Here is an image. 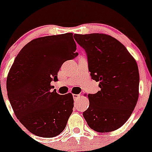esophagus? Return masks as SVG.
<instances>
[{
	"label": "esophagus",
	"mask_w": 152,
	"mask_h": 152,
	"mask_svg": "<svg viewBox=\"0 0 152 152\" xmlns=\"http://www.w3.org/2000/svg\"><path fill=\"white\" fill-rule=\"evenodd\" d=\"M72 96H73L74 100H76V99H78L80 97V95H73Z\"/></svg>",
	"instance_id": "1"
}]
</instances>
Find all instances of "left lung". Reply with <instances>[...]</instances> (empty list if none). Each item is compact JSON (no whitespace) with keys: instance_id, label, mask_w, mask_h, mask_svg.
I'll use <instances>...</instances> for the list:
<instances>
[{"instance_id":"obj_1","label":"left lung","mask_w":152,"mask_h":152,"mask_svg":"<svg viewBox=\"0 0 152 152\" xmlns=\"http://www.w3.org/2000/svg\"><path fill=\"white\" fill-rule=\"evenodd\" d=\"M73 37L85 50L91 76L101 88L88 94L90 104L83 118L98 132L118 129L129 118L139 97L137 62L123 44L110 35L94 33Z\"/></svg>"}]
</instances>
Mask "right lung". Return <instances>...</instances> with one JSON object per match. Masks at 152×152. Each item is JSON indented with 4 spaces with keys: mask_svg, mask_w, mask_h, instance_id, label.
Instances as JSON below:
<instances>
[{
    "mask_svg": "<svg viewBox=\"0 0 152 152\" xmlns=\"http://www.w3.org/2000/svg\"><path fill=\"white\" fill-rule=\"evenodd\" d=\"M72 33L34 39L20 51L7 78V91L16 118L39 137H56L73 108L72 94L52 91L62 64L78 56Z\"/></svg>",
    "mask_w": 152,
    "mask_h": 152,
    "instance_id": "1",
    "label": "right lung"
}]
</instances>
